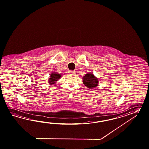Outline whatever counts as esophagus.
<instances>
[{"mask_svg":"<svg viewBox=\"0 0 149 149\" xmlns=\"http://www.w3.org/2000/svg\"><path fill=\"white\" fill-rule=\"evenodd\" d=\"M69 73L70 74H73V73H75V72H74V71H73L72 70H70L69 71Z\"/></svg>","mask_w":149,"mask_h":149,"instance_id":"1","label":"esophagus"}]
</instances>
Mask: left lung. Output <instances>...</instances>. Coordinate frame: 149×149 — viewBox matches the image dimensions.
<instances>
[{"instance_id":"left-lung-1","label":"left lung","mask_w":149,"mask_h":149,"mask_svg":"<svg viewBox=\"0 0 149 149\" xmlns=\"http://www.w3.org/2000/svg\"><path fill=\"white\" fill-rule=\"evenodd\" d=\"M83 83L86 88H94L98 85L99 80L92 73L88 72L83 77Z\"/></svg>"}]
</instances>
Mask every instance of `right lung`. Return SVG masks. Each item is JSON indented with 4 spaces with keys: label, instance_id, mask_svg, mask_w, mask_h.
<instances>
[{
    "label": "right lung",
    "instance_id": "add662e5",
    "mask_svg": "<svg viewBox=\"0 0 149 149\" xmlns=\"http://www.w3.org/2000/svg\"><path fill=\"white\" fill-rule=\"evenodd\" d=\"M61 77V73L57 72H52L50 75V78L48 80V83L50 85H54L57 83L58 80H59Z\"/></svg>",
    "mask_w": 149,
    "mask_h": 149
}]
</instances>
